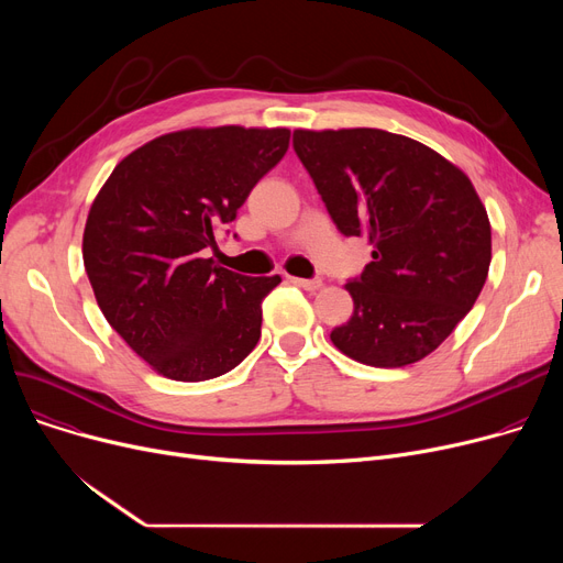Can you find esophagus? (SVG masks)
<instances>
[{
	"mask_svg": "<svg viewBox=\"0 0 563 563\" xmlns=\"http://www.w3.org/2000/svg\"><path fill=\"white\" fill-rule=\"evenodd\" d=\"M289 283L299 285V287H303V289H310V291H314V289L321 287V280H319V278H294V276H289Z\"/></svg>",
	"mask_w": 563,
	"mask_h": 563,
	"instance_id": "obj_1",
	"label": "esophagus"
}]
</instances>
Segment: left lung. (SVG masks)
<instances>
[{
    "instance_id": "8db88e82",
    "label": "left lung",
    "mask_w": 563,
    "mask_h": 563,
    "mask_svg": "<svg viewBox=\"0 0 563 563\" xmlns=\"http://www.w3.org/2000/svg\"><path fill=\"white\" fill-rule=\"evenodd\" d=\"M294 151L338 230L374 249L344 285L353 314L333 344L372 367L422 361L488 276L490 221L470 177L424 143L372 128L294 130Z\"/></svg>"
}]
</instances>
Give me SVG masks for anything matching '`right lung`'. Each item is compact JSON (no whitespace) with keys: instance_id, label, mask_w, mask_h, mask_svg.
<instances>
[{"instance_id":"right-lung-1","label":"right lung","mask_w":563,"mask_h":563,"mask_svg":"<svg viewBox=\"0 0 563 563\" xmlns=\"http://www.w3.org/2000/svg\"><path fill=\"white\" fill-rule=\"evenodd\" d=\"M289 130L191 128L136 147L113 168L84 228V266L111 329L157 374L217 378L260 340L262 299L280 276H242L207 257Z\"/></svg>"}]
</instances>
